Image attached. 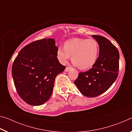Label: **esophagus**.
Wrapping results in <instances>:
<instances>
[{
    "label": "esophagus",
    "instance_id": "1",
    "mask_svg": "<svg viewBox=\"0 0 132 132\" xmlns=\"http://www.w3.org/2000/svg\"><path fill=\"white\" fill-rule=\"evenodd\" d=\"M70 69H71V68H70V67H66V69H65V70H64V71H66V72H67V71H68L69 70H70Z\"/></svg>",
    "mask_w": 132,
    "mask_h": 132
}]
</instances>
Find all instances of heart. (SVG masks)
<instances>
[{
    "label": "heart",
    "instance_id": "b5f03b06",
    "mask_svg": "<svg viewBox=\"0 0 132 132\" xmlns=\"http://www.w3.org/2000/svg\"><path fill=\"white\" fill-rule=\"evenodd\" d=\"M98 53L99 46L95 40L76 38L67 41L64 47L59 46L56 55L62 64H66L72 56L75 65L79 66L81 69H87L95 64Z\"/></svg>",
    "mask_w": 132,
    "mask_h": 132
}]
</instances>
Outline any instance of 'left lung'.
<instances>
[{"label": "left lung", "mask_w": 132, "mask_h": 132, "mask_svg": "<svg viewBox=\"0 0 132 132\" xmlns=\"http://www.w3.org/2000/svg\"><path fill=\"white\" fill-rule=\"evenodd\" d=\"M92 37L100 48L99 56L92 68L80 72L75 84L82 94L95 97L108 90L117 80L119 71V53L110 41L100 35Z\"/></svg>", "instance_id": "obj_1"}]
</instances>
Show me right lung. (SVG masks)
Here are the masks:
<instances>
[{"instance_id":"1","label":"right lung","mask_w":132,"mask_h":132,"mask_svg":"<svg viewBox=\"0 0 132 132\" xmlns=\"http://www.w3.org/2000/svg\"><path fill=\"white\" fill-rule=\"evenodd\" d=\"M53 38L31 42L20 51L12 65V76L18 94L26 103L41 105L52 95L56 76L66 66L59 63Z\"/></svg>"}]
</instances>
